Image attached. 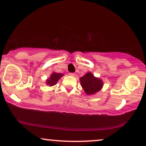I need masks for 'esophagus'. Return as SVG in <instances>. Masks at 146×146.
Listing matches in <instances>:
<instances>
[{"instance_id": "obj_1", "label": "esophagus", "mask_w": 146, "mask_h": 146, "mask_svg": "<svg viewBox=\"0 0 146 146\" xmlns=\"http://www.w3.org/2000/svg\"><path fill=\"white\" fill-rule=\"evenodd\" d=\"M69 75H70V76H72V77H75V73H69Z\"/></svg>"}]
</instances>
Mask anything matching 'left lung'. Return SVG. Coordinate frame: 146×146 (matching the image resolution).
<instances>
[{"instance_id":"1","label":"left lung","mask_w":146,"mask_h":146,"mask_svg":"<svg viewBox=\"0 0 146 146\" xmlns=\"http://www.w3.org/2000/svg\"><path fill=\"white\" fill-rule=\"evenodd\" d=\"M80 83L85 93L89 94H94L102 89L103 83L101 79L94 77L91 73H87L80 78Z\"/></svg>"}]
</instances>
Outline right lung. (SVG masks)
<instances>
[{
  "instance_id": "right-lung-1",
  "label": "right lung",
  "mask_w": 146,
  "mask_h": 146,
  "mask_svg": "<svg viewBox=\"0 0 146 146\" xmlns=\"http://www.w3.org/2000/svg\"><path fill=\"white\" fill-rule=\"evenodd\" d=\"M63 76V74L62 73H53L52 75H50V77L49 79H47L46 84L50 87H52L55 85H56L57 81H59V79H60L61 77H62Z\"/></svg>"
}]
</instances>
